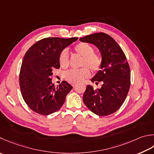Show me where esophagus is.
<instances>
[{"mask_svg":"<svg viewBox=\"0 0 154 154\" xmlns=\"http://www.w3.org/2000/svg\"><path fill=\"white\" fill-rule=\"evenodd\" d=\"M75 85H76V84H75V83H73V84H72V86H73V87H75Z\"/></svg>","mask_w":154,"mask_h":154,"instance_id":"1","label":"esophagus"}]
</instances>
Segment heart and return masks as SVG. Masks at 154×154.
<instances>
[{
	"label": "heart",
	"mask_w": 154,
	"mask_h": 154,
	"mask_svg": "<svg viewBox=\"0 0 154 154\" xmlns=\"http://www.w3.org/2000/svg\"><path fill=\"white\" fill-rule=\"evenodd\" d=\"M75 53L82 57L81 66L84 67L78 70H71L64 74L65 79L71 83H78L90 76V70L98 71L101 67L102 59L100 55L94 52V48L87 43H79L73 48ZM59 63L61 67L66 69L69 65L67 50H63L59 54Z\"/></svg>",
	"instance_id": "obj_1"
}]
</instances>
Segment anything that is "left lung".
Returning a JSON list of instances; mask_svg holds the SVG:
<instances>
[{
	"label": "left lung",
	"instance_id": "obj_1",
	"mask_svg": "<svg viewBox=\"0 0 154 154\" xmlns=\"http://www.w3.org/2000/svg\"><path fill=\"white\" fill-rule=\"evenodd\" d=\"M81 42L91 43L100 51L101 70L91 79L100 89L87 85L83 96L84 103L99 116L115 113L125 100L130 87V69L124 53L114 39L104 32H98L80 38Z\"/></svg>",
	"mask_w": 154,
	"mask_h": 154
}]
</instances>
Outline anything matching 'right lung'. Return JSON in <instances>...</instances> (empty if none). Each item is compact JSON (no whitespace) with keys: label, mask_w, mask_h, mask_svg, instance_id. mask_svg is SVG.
Masks as SVG:
<instances>
[{"label":"right lung","mask_w":154,"mask_h":154,"mask_svg":"<svg viewBox=\"0 0 154 154\" xmlns=\"http://www.w3.org/2000/svg\"><path fill=\"white\" fill-rule=\"evenodd\" d=\"M77 39L45 38L26 51L20 67L19 84L24 101L35 112L48 116L58 111L73 89L65 81L55 87L50 77L54 69L60 68V53Z\"/></svg>","instance_id":"right-lung-1"}]
</instances>
